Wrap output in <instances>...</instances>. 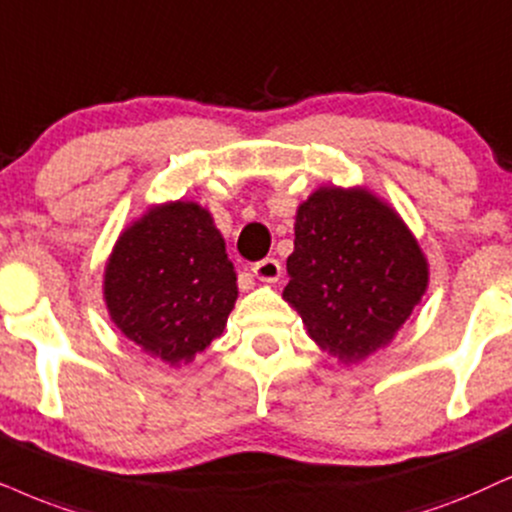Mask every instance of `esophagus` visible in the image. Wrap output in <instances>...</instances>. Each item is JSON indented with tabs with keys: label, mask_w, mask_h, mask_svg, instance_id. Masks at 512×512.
<instances>
[{
	"label": "esophagus",
	"mask_w": 512,
	"mask_h": 512,
	"mask_svg": "<svg viewBox=\"0 0 512 512\" xmlns=\"http://www.w3.org/2000/svg\"><path fill=\"white\" fill-rule=\"evenodd\" d=\"M252 274L264 283H276L281 278V262L274 260V257H267V260H260L252 267Z\"/></svg>",
	"instance_id": "esophagus-1"
}]
</instances>
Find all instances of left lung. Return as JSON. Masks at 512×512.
Returning <instances> with one entry per match:
<instances>
[{"label": "left lung", "instance_id": "left-lung-1", "mask_svg": "<svg viewBox=\"0 0 512 512\" xmlns=\"http://www.w3.org/2000/svg\"><path fill=\"white\" fill-rule=\"evenodd\" d=\"M283 297L309 338L342 364L392 342L428 290V260L409 226L366 189L321 186L295 215Z\"/></svg>", "mask_w": 512, "mask_h": 512}]
</instances>
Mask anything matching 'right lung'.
Masks as SVG:
<instances>
[{
  "mask_svg": "<svg viewBox=\"0 0 512 512\" xmlns=\"http://www.w3.org/2000/svg\"><path fill=\"white\" fill-rule=\"evenodd\" d=\"M236 297L224 238L189 200L153 205L129 224L103 274L115 326L170 366L189 364L224 333Z\"/></svg>",
  "mask_w": 512,
  "mask_h": 512,
  "instance_id": "obj_1",
  "label": "right lung"
}]
</instances>
